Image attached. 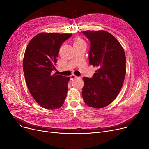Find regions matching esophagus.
Masks as SVG:
<instances>
[{"mask_svg": "<svg viewBox=\"0 0 149 149\" xmlns=\"http://www.w3.org/2000/svg\"><path fill=\"white\" fill-rule=\"evenodd\" d=\"M70 79H76V78H78V77H77V76H75V75H70Z\"/></svg>", "mask_w": 149, "mask_h": 149, "instance_id": "obj_1", "label": "esophagus"}]
</instances>
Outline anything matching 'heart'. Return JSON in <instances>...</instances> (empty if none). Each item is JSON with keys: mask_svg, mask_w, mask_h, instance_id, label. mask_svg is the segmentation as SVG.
<instances>
[{"mask_svg": "<svg viewBox=\"0 0 149 149\" xmlns=\"http://www.w3.org/2000/svg\"><path fill=\"white\" fill-rule=\"evenodd\" d=\"M81 45H86L84 40L81 37H76L74 39V46Z\"/></svg>", "mask_w": 149, "mask_h": 149, "instance_id": "heart-1", "label": "heart"}]
</instances>
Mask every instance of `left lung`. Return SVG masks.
Returning <instances> with one entry per match:
<instances>
[{
    "label": "left lung",
    "mask_w": 149,
    "mask_h": 149,
    "mask_svg": "<svg viewBox=\"0 0 149 149\" xmlns=\"http://www.w3.org/2000/svg\"><path fill=\"white\" fill-rule=\"evenodd\" d=\"M82 33L91 43L89 64L98 68L92 78H83V98L89 107L102 108L110 104L122 88L126 73V55L117 39L106 31Z\"/></svg>",
    "instance_id": "8db88e82"
}]
</instances>
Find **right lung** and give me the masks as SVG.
Wrapping results in <instances>:
<instances>
[{
	"label": "right lung",
	"instance_id": "add662e5",
	"mask_svg": "<svg viewBox=\"0 0 149 149\" xmlns=\"http://www.w3.org/2000/svg\"><path fill=\"white\" fill-rule=\"evenodd\" d=\"M72 34L41 33L29 42L23 60L25 81L31 95L41 107L54 110L62 106L69 77L52 74L60 46Z\"/></svg>",
	"mask_w": 149,
	"mask_h": 149
}]
</instances>
